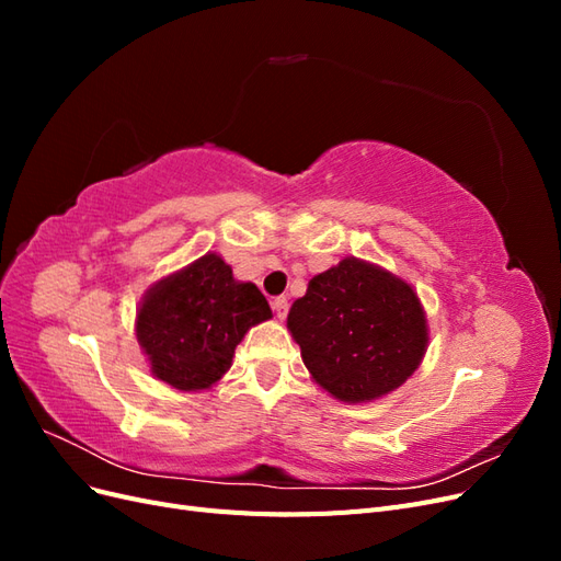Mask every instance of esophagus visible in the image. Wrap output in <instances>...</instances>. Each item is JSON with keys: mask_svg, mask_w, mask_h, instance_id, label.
I'll return each instance as SVG.
<instances>
[{"mask_svg": "<svg viewBox=\"0 0 561 561\" xmlns=\"http://www.w3.org/2000/svg\"><path fill=\"white\" fill-rule=\"evenodd\" d=\"M271 307H274V313L283 320L287 316V309H290V301H287V297H276L271 301Z\"/></svg>", "mask_w": 561, "mask_h": 561, "instance_id": "1", "label": "esophagus"}]
</instances>
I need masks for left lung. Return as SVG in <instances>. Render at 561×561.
<instances>
[{"label": "left lung", "instance_id": "8db88e82", "mask_svg": "<svg viewBox=\"0 0 561 561\" xmlns=\"http://www.w3.org/2000/svg\"><path fill=\"white\" fill-rule=\"evenodd\" d=\"M301 360L336 400H377L414 375L428 325L410 283L346 257L309 280L287 313Z\"/></svg>", "mask_w": 561, "mask_h": 561}]
</instances>
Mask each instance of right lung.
Wrapping results in <instances>:
<instances>
[{"instance_id": "1", "label": "right lung", "mask_w": 561, "mask_h": 561, "mask_svg": "<svg viewBox=\"0 0 561 561\" xmlns=\"http://www.w3.org/2000/svg\"><path fill=\"white\" fill-rule=\"evenodd\" d=\"M271 318L254 283H239L215 252L149 287L135 334L151 375L178 390H203L222 379L236 346Z\"/></svg>"}]
</instances>
